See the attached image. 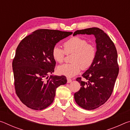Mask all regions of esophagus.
I'll return each instance as SVG.
<instances>
[{"mask_svg":"<svg viewBox=\"0 0 130 130\" xmlns=\"http://www.w3.org/2000/svg\"><path fill=\"white\" fill-rule=\"evenodd\" d=\"M67 82H68V83H69L70 82H72V80L69 78H67Z\"/></svg>","mask_w":130,"mask_h":130,"instance_id":"obj_1","label":"esophagus"}]
</instances>
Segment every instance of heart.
Listing matches in <instances>:
<instances>
[{"mask_svg": "<svg viewBox=\"0 0 130 130\" xmlns=\"http://www.w3.org/2000/svg\"><path fill=\"white\" fill-rule=\"evenodd\" d=\"M64 50L58 46H54L52 49V56L58 63H62L65 54L73 53L71 63L58 66L57 71L60 74L69 77L77 74L81 69L86 70L93 64L96 56V48L94 45L88 43L85 38L78 36L73 37L63 43Z\"/></svg>", "mask_w": 130, "mask_h": 130, "instance_id": "1", "label": "heart"}]
</instances>
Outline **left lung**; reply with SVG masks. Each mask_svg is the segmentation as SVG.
Segmentation results:
<instances>
[{
  "label": "left lung",
  "instance_id": "left-lung-1",
  "mask_svg": "<svg viewBox=\"0 0 130 130\" xmlns=\"http://www.w3.org/2000/svg\"><path fill=\"white\" fill-rule=\"evenodd\" d=\"M93 35L96 56L93 64L81 77L76 78L81 88L74 94V100L84 109L92 110L104 104L110 98L119 73L118 53L114 43L106 33L98 27L77 30V34Z\"/></svg>",
  "mask_w": 130,
  "mask_h": 130
}]
</instances>
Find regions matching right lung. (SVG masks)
I'll return each instance as SVG.
<instances>
[{
    "label": "right lung",
    "instance_id": "add662e5",
    "mask_svg": "<svg viewBox=\"0 0 130 130\" xmlns=\"http://www.w3.org/2000/svg\"><path fill=\"white\" fill-rule=\"evenodd\" d=\"M72 32L39 29L24 38L12 61L15 92L31 109L41 110L53 102L57 87L67 82L65 76H50L56 65L52 49Z\"/></svg>",
    "mask_w": 130,
    "mask_h": 130
}]
</instances>
